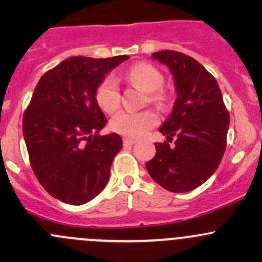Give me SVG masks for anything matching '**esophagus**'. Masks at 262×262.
<instances>
[{"label":"esophagus","mask_w":262,"mask_h":262,"mask_svg":"<svg viewBox=\"0 0 262 262\" xmlns=\"http://www.w3.org/2000/svg\"><path fill=\"white\" fill-rule=\"evenodd\" d=\"M123 143L125 144V146H133V144L136 143V141H134V139H130V138H124Z\"/></svg>","instance_id":"esophagus-1"}]
</instances>
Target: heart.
Listing matches in <instances>:
<instances>
[{
    "label": "heart",
    "instance_id": "b5f03b06",
    "mask_svg": "<svg viewBox=\"0 0 262 262\" xmlns=\"http://www.w3.org/2000/svg\"><path fill=\"white\" fill-rule=\"evenodd\" d=\"M126 76L129 81L148 92V101L158 105L162 104L165 95L158 89L162 86L163 76L155 66L149 63H138L128 71ZM96 101L106 113L118 109L120 104V92L114 76H107L100 82L96 89ZM157 121V115L152 112H119L110 120V128L128 138H139L153 128Z\"/></svg>",
    "mask_w": 262,
    "mask_h": 262
}]
</instances>
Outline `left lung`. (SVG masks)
Masks as SVG:
<instances>
[{"instance_id": "obj_1", "label": "left lung", "mask_w": 262, "mask_h": 262, "mask_svg": "<svg viewBox=\"0 0 262 262\" xmlns=\"http://www.w3.org/2000/svg\"><path fill=\"white\" fill-rule=\"evenodd\" d=\"M167 66L175 83L172 112L160 132L168 142L155 143L156 156L146 167L163 189L187 192L215 172L226 150L229 114L215 78L194 58L173 50L152 53Z\"/></svg>"}]
</instances>
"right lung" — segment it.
<instances>
[{
  "instance_id": "1",
  "label": "right lung",
  "mask_w": 262,
  "mask_h": 262,
  "mask_svg": "<svg viewBox=\"0 0 262 262\" xmlns=\"http://www.w3.org/2000/svg\"><path fill=\"white\" fill-rule=\"evenodd\" d=\"M129 55L71 57L40 78L23 119L31 167L55 199L89 203L106 186L115 155L123 147L116 133L99 136L106 116L96 101L105 76Z\"/></svg>"
}]
</instances>
